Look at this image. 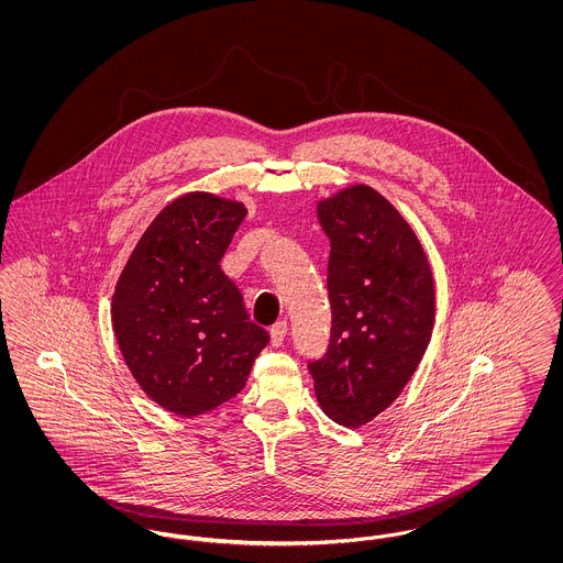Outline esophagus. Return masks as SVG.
<instances>
[{
	"instance_id": "1",
	"label": "esophagus",
	"mask_w": 563,
	"mask_h": 563,
	"mask_svg": "<svg viewBox=\"0 0 563 563\" xmlns=\"http://www.w3.org/2000/svg\"><path fill=\"white\" fill-rule=\"evenodd\" d=\"M285 335H287V321H278L276 324H272V329H269L272 346L278 349L285 342Z\"/></svg>"
}]
</instances>
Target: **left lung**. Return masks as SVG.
Returning a JSON list of instances; mask_svg holds the SVG:
<instances>
[{"label":"left lung","mask_w":563,"mask_h":563,"mask_svg":"<svg viewBox=\"0 0 563 563\" xmlns=\"http://www.w3.org/2000/svg\"><path fill=\"white\" fill-rule=\"evenodd\" d=\"M317 213L331 241V338L308 372L322 411L356 429L401 395L429 349L432 272L409 223L374 188L342 189Z\"/></svg>","instance_id":"8db88e82"}]
</instances>
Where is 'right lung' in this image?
Here are the masks:
<instances>
[{"instance_id":"obj_1","label":"right lung","mask_w":563,"mask_h":563,"mask_svg":"<svg viewBox=\"0 0 563 563\" xmlns=\"http://www.w3.org/2000/svg\"><path fill=\"white\" fill-rule=\"evenodd\" d=\"M244 214L242 202L207 191L173 200L118 278V346L143 393L177 416H200L236 397L269 342L219 266Z\"/></svg>"}]
</instances>
